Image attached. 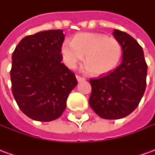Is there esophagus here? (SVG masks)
I'll return each instance as SVG.
<instances>
[{
    "mask_svg": "<svg viewBox=\"0 0 155 155\" xmlns=\"http://www.w3.org/2000/svg\"><path fill=\"white\" fill-rule=\"evenodd\" d=\"M76 79H77L78 82H81V81H85V79L84 77H81V76H79V75H76Z\"/></svg>",
    "mask_w": 155,
    "mask_h": 155,
    "instance_id": "obj_1",
    "label": "esophagus"
}]
</instances>
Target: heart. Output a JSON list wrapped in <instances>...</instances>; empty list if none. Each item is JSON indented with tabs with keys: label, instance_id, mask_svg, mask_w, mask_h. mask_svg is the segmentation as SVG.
Here are the masks:
<instances>
[{
	"label": "heart",
	"instance_id": "b5f03b06",
	"mask_svg": "<svg viewBox=\"0 0 155 155\" xmlns=\"http://www.w3.org/2000/svg\"><path fill=\"white\" fill-rule=\"evenodd\" d=\"M123 46L116 39L97 33H79L61 45V54L65 65L74 69L85 55L84 69L95 75L113 71L123 57Z\"/></svg>",
	"mask_w": 155,
	"mask_h": 155
}]
</instances>
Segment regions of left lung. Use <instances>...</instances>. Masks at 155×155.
<instances>
[{
  "label": "left lung",
  "instance_id": "8db88e82",
  "mask_svg": "<svg viewBox=\"0 0 155 155\" xmlns=\"http://www.w3.org/2000/svg\"><path fill=\"white\" fill-rule=\"evenodd\" d=\"M113 35L123 46L121 64L110 73L90 80L89 104L106 120L121 119L135 110L146 88L148 69L142 47L131 35L119 30H114Z\"/></svg>",
  "mask_w": 155,
  "mask_h": 155
}]
</instances>
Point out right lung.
I'll list each match as a JSON object with an SVG mask.
<instances>
[{"label": "right lung", "mask_w": 155, "mask_h": 155, "mask_svg": "<svg viewBox=\"0 0 155 155\" xmlns=\"http://www.w3.org/2000/svg\"><path fill=\"white\" fill-rule=\"evenodd\" d=\"M62 30L27 35L12 54V94L29 118L48 122L56 120L66 108L69 94L77 81L63 63Z\"/></svg>", "instance_id": "1"}]
</instances>
